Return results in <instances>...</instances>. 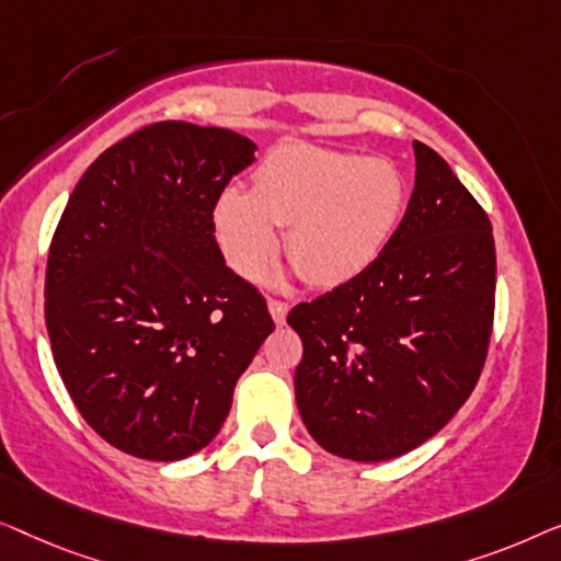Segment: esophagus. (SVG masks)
<instances>
[{"label":"esophagus","mask_w":561,"mask_h":561,"mask_svg":"<svg viewBox=\"0 0 561 561\" xmlns=\"http://www.w3.org/2000/svg\"><path fill=\"white\" fill-rule=\"evenodd\" d=\"M287 312H289L287 302H282V299H270V314L277 325H284V322H287Z\"/></svg>","instance_id":"34e87169"}]
</instances>
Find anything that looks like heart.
Returning <instances> with one entry per match:
<instances>
[{
    "instance_id": "heart-1",
    "label": "heart",
    "mask_w": 561,
    "mask_h": 561,
    "mask_svg": "<svg viewBox=\"0 0 561 561\" xmlns=\"http://www.w3.org/2000/svg\"><path fill=\"white\" fill-rule=\"evenodd\" d=\"M407 203L401 172L386 160L312 145L272 149L251 172V193L218 195L213 224L241 277H256L279 251L320 289L358 279L381 256Z\"/></svg>"
}]
</instances>
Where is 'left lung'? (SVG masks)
Listing matches in <instances>:
<instances>
[{
	"label": "left lung",
	"mask_w": 561,
	"mask_h": 561,
	"mask_svg": "<svg viewBox=\"0 0 561 561\" xmlns=\"http://www.w3.org/2000/svg\"><path fill=\"white\" fill-rule=\"evenodd\" d=\"M414 157L412 201L381 256L287 318L305 348L299 416L345 460H391L435 437L476 389L491 341V220L435 149L414 141Z\"/></svg>",
	"instance_id": "8db88e82"
}]
</instances>
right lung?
Returning <instances> with one entry per match:
<instances>
[{"instance_id":"1","label":"right lung","mask_w":561,"mask_h":561,"mask_svg":"<svg viewBox=\"0 0 561 561\" xmlns=\"http://www.w3.org/2000/svg\"><path fill=\"white\" fill-rule=\"evenodd\" d=\"M254 152L218 126H145L96 157L55 228V366L83 420L126 455L172 462L208 445L274 330L213 236L218 195Z\"/></svg>"}]
</instances>
